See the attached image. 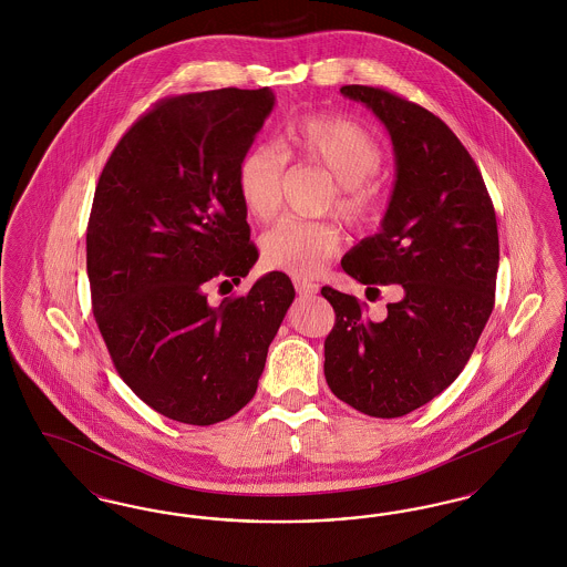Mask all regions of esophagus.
<instances>
[{
  "label": "esophagus",
  "mask_w": 567,
  "mask_h": 567,
  "mask_svg": "<svg viewBox=\"0 0 567 567\" xmlns=\"http://www.w3.org/2000/svg\"><path fill=\"white\" fill-rule=\"evenodd\" d=\"M293 285H296V291L299 296H315V293H319V285H315L310 280L293 278Z\"/></svg>",
  "instance_id": "obj_1"
}]
</instances>
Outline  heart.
Returning a JSON list of instances; mask_svg holds the SVG:
<instances>
[{"instance_id":"heart-1","label":"heart","mask_w":567,"mask_h":567,"mask_svg":"<svg viewBox=\"0 0 567 567\" xmlns=\"http://www.w3.org/2000/svg\"><path fill=\"white\" fill-rule=\"evenodd\" d=\"M270 146H252L236 172V189L246 215L270 220L282 202L285 163L317 165L336 181L329 206L354 229L372 227L384 208V190L374 174L382 165L377 137L342 116H303L289 123ZM342 243L340 229L329 220L287 216L261 236V257L274 270L312 278Z\"/></svg>"}]
</instances>
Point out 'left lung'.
Returning <instances> with one entry per match:
<instances>
[{
    "instance_id": "1",
    "label": "left lung",
    "mask_w": 567,
    "mask_h": 567,
    "mask_svg": "<svg viewBox=\"0 0 567 567\" xmlns=\"http://www.w3.org/2000/svg\"><path fill=\"white\" fill-rule=\"evenodd\" d=\"M391 135L398 181L382 229L354 246L342 270L361 285H402L386 319L323 287L336 324L324 378L354 410L395 419L432 402L470 361L495 306L499 238L478 165L430 110L386 89L347 84Z\"/></svg>"
}]
</instances>
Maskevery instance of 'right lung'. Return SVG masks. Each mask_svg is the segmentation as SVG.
<instances>
[{
	"instance_id": "obj_1",
	"label": "right lung",
	"mask_w": 567,
	"mask_h": 567,
	"mask_svg": "<svg viewBox=\"0 0 567 567\" xmlns=\"http://www.w3.org/2000/svg\"><path fill=\"white\" fill-rule=\"evenodd\" d=\"M274 109L264 89L174 95L114 146L86 227L95 323L118 377L163 416L215 425L248 404L296 289L270 271L208 303V282H240L259 259L236 172Z\"/></svg>"
}]
</instances>
